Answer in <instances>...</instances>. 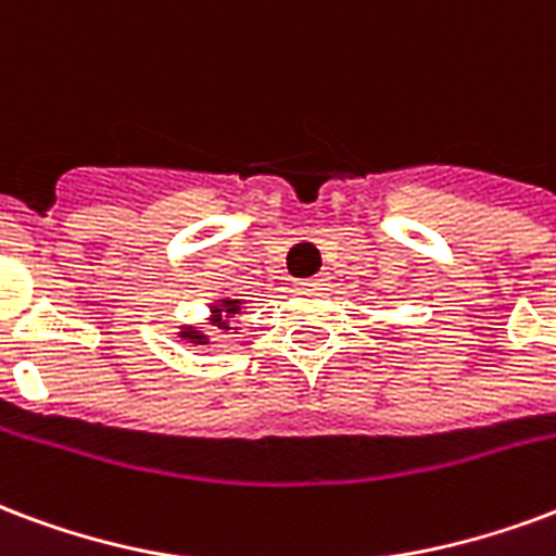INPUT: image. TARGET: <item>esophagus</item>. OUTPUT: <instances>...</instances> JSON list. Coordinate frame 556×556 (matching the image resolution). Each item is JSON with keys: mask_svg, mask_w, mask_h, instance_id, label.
Segmentation results:
<instances>
[{"mask_svg": "<svg viewBox=\"0 0 556 556\" xmlns=\"http://www.w3.org/2000/svg\"><path fill=\"white\" fill-rule=\"evenodd\" d=\"M320 286H327V279H324V277H309V279H300V289L318 291Z\"/></svg>", "mask_w": 556, "mask_h": 556, "instance_id": "obj_1", "label": "esophagus"}]
</instances>
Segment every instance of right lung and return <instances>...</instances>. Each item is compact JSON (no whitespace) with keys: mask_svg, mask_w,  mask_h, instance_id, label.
<instances>
[{"mask_svg":"<svg viewBox=\"0 0 556 556\" xmlns=\"http://www.w3.org/2000/svg\"><path fill=\"white\" fill-rule=\"evenodd\" d=\"M238 309H241V300H220V306H212V312H215L212 318H215L217 330H232V327H229V320H226V318L238 315ZM182 339L194 341V344H205V341H208L203 336V330H194V327H185Z\"/></svg>","mask_w":556,"mask_h":556,"instance_id":"obj_1","label":"right lung"}]
</instances>
